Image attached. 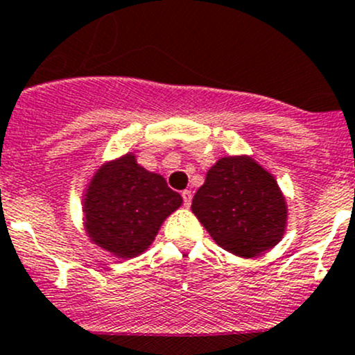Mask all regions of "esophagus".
<instances>
[{
	"label": "esophagus",
	"mask_w": 355,
	"mask_h": 355,
	"mask_svg": "<svg viewBox=\"0 0 355 355\" xmlns=\"http://www.w3.org/2000/svg\"><path fill=\"white\" fill-rule=\"evenodd\" d=\"M182 200H184V206L189 207L192 202V192L191 191H182Z\"/></svg>",
	"instance_id": "34e87169"
}]
</instances>
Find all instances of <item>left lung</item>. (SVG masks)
Listing matches in <instances>:
<instances>
[{
	"label": "left lung",
	"mask_w": 355,
	"mask_h": 355,
	"mask_svg": "<svg viewBox=\"0 0 355 355\" xmlns=\"http://www.w3.org/2000/svg\"><path fill=\"white\" fill-rule=\"evenodd\" d=\"M192 211L218 245L244 257L271 249L287 221L277 182L249 157L218 161L196 192Z\"/></svg>",
	"instance_id": "left-lung-1"
}]
</instances>
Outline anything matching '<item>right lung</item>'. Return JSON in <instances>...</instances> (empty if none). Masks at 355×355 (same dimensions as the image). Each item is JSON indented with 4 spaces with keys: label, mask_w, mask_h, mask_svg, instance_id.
I'll use <instances>...</instances> for the list:
<instances>
[{
    "label": "right lung",
    "mask_w": 355,
    "mask_h": 355,
    "mask_svg": "<svg viewBox=\"0 0 355 355\" xmlns=\"http://www.w3.org/2000/svg\"><path fill=\"white\" fill-rule=\"evenodd\" d=\"M182 204L161 175L139 166L132 155L98 170L85 196L92 242L118 257H134L155 241L161 223Z\"/></svg>",
    "instance_id": "add662e5"
}]
</instances>
